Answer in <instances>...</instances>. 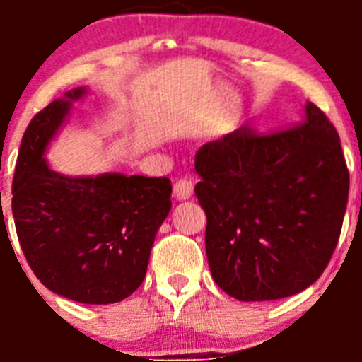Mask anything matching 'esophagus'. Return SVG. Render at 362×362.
Segmentation results:
<instances>
[{"mask_svg":"<svg viewBox=\"0 0 362 362\" xmlns=\"http://www.w3.org/2000/svg\"><path fill=\"white\" fill-rule=\"evenodd\" d=\"M194 194V185L188 179H177L174 183V197L177 201H187L190 199Z\"/></svg>","mask_w":362,"mask_h":362,"instance_id":"1","label":"esophagus"}]
</instances>
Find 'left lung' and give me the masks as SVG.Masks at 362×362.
Wrapping results in <instances>:
<instances>
[{
  "label": "left lung",
  "mask_w": 362,
  "mask_h": 362,
  "mask_svg": "<svg viewBox=\"0 0 362 362\" xmlns=\"http://www.w3.org/2000/svg\"><path fill=\"white\" fill-rule=\"evenodd\" d=\"M214 281L239 300L296 296L321 277L337 246L350 174L325 112L306 103L288 129L241 127L196 153Z\"/></svg>",
  "instance_id": "1"
}]
</instances>
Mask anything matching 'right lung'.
I'll list each match as a JSON object with an SVG mask.
<instances>
[{
    "mask_svg": "<svg viewBox=\"0 0 362 362\" xmlns=\"http://www.w3.org/2000/svg\"><path fill=\"white\" fill-rule=\"evenodd\" d=\"M83 94L85 88L69 90L28 123L12 214L28 267L47 288L83 305H108L145 279L156 233L170 212L172 185L168 177H69L50 170L45 150Z\"/></svg>",
    "mask_w": 362,
    "mask_h": 362,
    "instance_id": "1",
    "label": "right lung"
}]
</instances>
